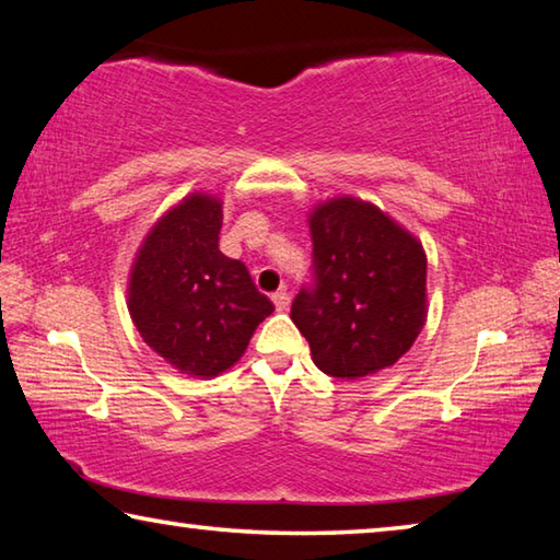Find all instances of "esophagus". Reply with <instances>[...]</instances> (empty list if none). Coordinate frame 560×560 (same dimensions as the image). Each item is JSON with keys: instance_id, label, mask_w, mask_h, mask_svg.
Returning a JSON list of instances; mask_svg holds the SVG:
<instances>
[{"instance_id": "obj_1", "label": "esophagus", "mask_w": 560, "mask_h": 560, "mask_svg": "<svg viewBox=\"0 0 560 560\" xmlns=\"http://www.w3.org/2000/svg\"><path fill=\"white\" fill-rule=\"evenodd\" d=\"M271 301H273V306H277V311H287L291 296L287 291H277V293H271Z\"/></svg>"}]
</instances>
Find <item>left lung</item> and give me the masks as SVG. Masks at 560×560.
I'll return each instance as SVG.
<instances>
[{
  "instance_id": "1",
  "label": "left lung",
  "mask_w": 560,
  "mask_h": 560,
  "mask_svg": "<svg viewBox=\"0 0 560 560\" xmlns=\"http://www.w3.org/2000/svg\"><path fill=\"white\" fill-rule=\"evenodd\" d=\"M314 289L291 320L326 375L358 381L395 365L428 320V254L373 202L334 197L308 214Z\"/></svg>"
}]
</instances>
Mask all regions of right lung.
Masks as SVG:
<instances>
[{
  "mask_svg": "<svg viewBox=\"0 0 560 560\" xmlns=\"http://www.w3.org/2000/svg\"><path fill=\"white\" fill-rule=\"evenodd\" d=\"M222 200L189 192L150 226L128 273L138 334L175 371L217 377L244 355L273 303L220 252Z\"/></svg>",
  "mask_w": 560,
  "mask_h": 560,
  "instance_id": "1",
  "label": "right lung"
}]
</instances>
